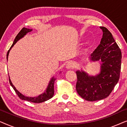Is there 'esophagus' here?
<instances>
[{
	"label": "esophagus",
	"instance_id": "obj_1",
	"mask_svg": "<svg viewBox=\"0 0 127 127\" xmlns=\"http://www.w3.org/2000/svg\"><path fill=\"white\" fill-rule=\"evenodd\" d=\"M73 66H74L73 62L72 61H69L66 64V67L67 69H71L72 68V67H73Z\"/></svg>",
	"mask_w": 127,
	"mask_h": 127
}]
</instances>
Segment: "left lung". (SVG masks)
<instances>
[{"label":"left lung","instance_id":"1","mask_svg":"<svg viewBox=\"0 0 127 127\" xmlns=\"http://www.w3.org/2000/svg\"><path fill=\"white\" fill-rule=\"evenodd\" d=\"M103 36L100 44L91 54V61L101 60L100 74L88 76L83 71H77L76 91L84 99L95 101L106 98L120 79L121 65V51L112 33L106 28L100 27Z\"/></svg>","mask_w":127,"mask_h":127}]
</instances>
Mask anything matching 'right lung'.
<instances>
[{
    "label": "right lung",
    "instance_id": "1",
    "mask_svg": "<svg viewBox=\"0 0 127 127\" xmlns=\"http://www.w3.org/2000/svg\"><path fill=\"white\" fill-rule=\"evenodd\" d=\"M32 29H27V28H22L21 30L20 31V32L18 33V34H17V35L16 36V37H15V39H14V42L13 43V44H12V46H11V47L10 48V49L8 50L7 53V58H8V54H9L10 50H11V48L12 47H13L15 43H17V41H18V40H20L21 38L23 37L27 33L30 32L31 31H32ZM8 77H9V76H8ZM55 79H55V78H54V77L52 78L51 80L50 81L49 84H48V86L47 87V88L46 91V92H45V93L42 94L40 95L39 96H38L37 97H34V98H32V97H28V96H24V95H22V94H21L20 92L18 91V90H16V88H15V87L14 86V85L12 84L11 80L10 79V77H9V83H10V85L13 88L14 90L15 93H16V94H17V95L18 96L19 98H20V99H21L22 100H27V101L33 102V103H41V102H43L44 101H46V100L50 99H51L52 97L53 96L54 94V84Z\"/></svg>",
    "mask_w": 127,
    "mask_h": 127
}]
</instances>
